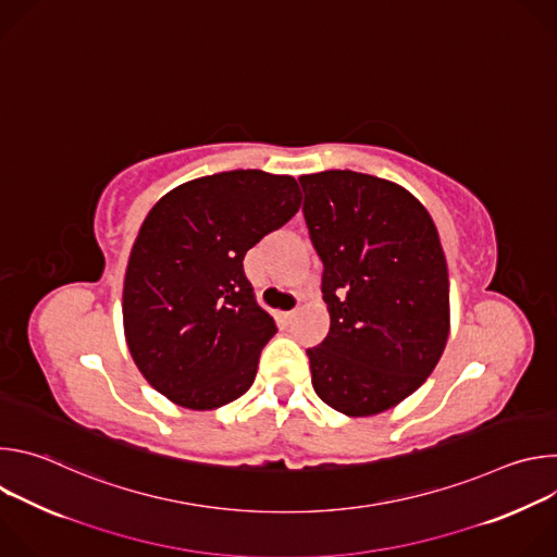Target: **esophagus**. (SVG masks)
Here are the masks:
<instances>
[{"label": "esophagus", "mask_w": 557, "mask_h": 557, "mask_svg": "<svg viewBox=\"0 0 557 557\" xmlns=\"http://www.w3.org/2000/svg\"><path fill=\"white\" fill-rule=\"evenodd\" d=\"M297 310H299V308H293V310H286V312H284V320H286V322H290V320H293V317H295V314H297Z\"/></svg>", "instance_id": "esophagus-1"}]
</instances>
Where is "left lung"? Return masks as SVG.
Segmentation results:
<instances>
[{"mask_svg": "<svg viewBox=\"0 0 557 557\" xmlns=\"http://www.w3.org/2000/svg\"><path fill=\"white\" fill-rule=\"evenodd\" d=\"M310 243L324 264L326 339L308 348L317 396L346 417L401 404L449 335V280L425 207L389 181L331 170L299 178Z\"/></svg>", "mask_w": 557, "mask_h": 557, "instance_id": "8db88e82", "label": "left lung"}]
</instances>
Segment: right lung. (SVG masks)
Returning a JSON list of instances; mask_svg holds the SVG:
<instances>
[{"instance_id":"right-lung-1","label":"right lung","mask_w":557,"mask_h":557,"mask_svg":"<svg viewBox=\"0 0 557 557\" xmlns=\"http://www.w3.org/2000/svg\"><path fill=\"white\" fill-rule=\"evenodd\" d=\"M293 176L235 170L172 189L147 213L123 286L127 348L170 401L213 410L243 396L277 333L243 260L299 209Z\"/></svg>"}]
</instances>
